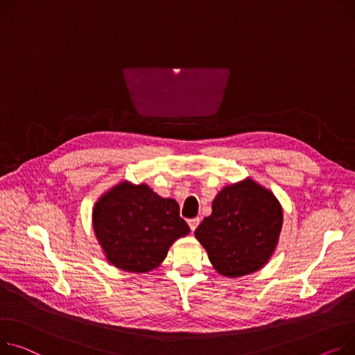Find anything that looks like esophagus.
Masks as SVG:
<instances>
[{"mask_svg": "<svg viewBox=\"0 0 355 355\" xmlns=\"http://www.w3.org/2000/svg\"><path fill=\"white\" fill-rule=\"evenodd\" d=\"M198 224H200V218H191V220H188V225H190L191 232L196 231V228L198 227Z\"/></svg>", "mask_w": 355, "mask_h": 355, "instance_id": "1", "label": "esophagus"}]
</instances>
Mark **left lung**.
<instances>
[{
    "mask_svg": "<svg viewBox=\"0 0 355 355\" xmlns=\"http://www.w3.org/2000/svg\"><path fill=\"white\" fill-rule=\"evenodd\" d=\"M282 227V208L267 188L247 178L228 185L212 201L209 217L196 230L211 264L225 277L263 268Z\"/></svg>",
    "mask_w": 355,
    "mask_h": 355,
    "instance_id": "left-lung-1",
    "label": "left lung"
}]
</instances>
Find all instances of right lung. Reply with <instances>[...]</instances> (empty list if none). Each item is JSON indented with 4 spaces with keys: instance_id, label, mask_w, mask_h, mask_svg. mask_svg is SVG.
<instances>
[{
    "instance_id": "right-lung-1",
    "label": "right lung",
    "mask_w": 355,
    "mask_h": 355,
    "mask_svg": "<svg viewBox=\"0 0 355 355\" xmlns=\"http://www.w3.org/2000/svg\"><path fill=\"white\" fill-rule=\"evenodd\" d=\"M92 227L108 261L130 272L157 268L173 243L190 232L175 200L159 197L147 184L128 181L96 202Z\"/></svg>"
}]
</instances>
